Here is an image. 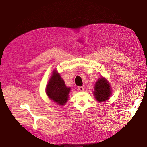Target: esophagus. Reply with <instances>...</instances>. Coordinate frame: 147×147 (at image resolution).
<instances>
[{
  "label": "esophagus",
  "instance_id": "obj_1",
  "mask_svg": "<svg viewBox=\"0 0 147 147\" xmlns=\"http://www.w3.org/2000/svg\"><path fill=\"white\" fill-rule=\"evenodd\" d=\"M78 88L79 91H84V88H83V86H79Z\"/></svg>",
  "mask_w": 147,
  "mask_h": 147
}]
</instances>
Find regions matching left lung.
Returning <instances> with one entry per match:
<instances>
[{"label": "left lung", "instance_id": "1", "mask_svg": "<svg viewBox=\"0 0 147 147\" xmlns=\"http://www.w3.org/2000/svg\"><path fill=\"white\" fill-rule=\"evenodd\" d=\"M94 91L93 95L94 98L100 102L107 100L112 95V90L109 81L105 77L101 76L94 84Z\"/></svg>", "mask_w": 147, "mask_h": 147}]
</instances>
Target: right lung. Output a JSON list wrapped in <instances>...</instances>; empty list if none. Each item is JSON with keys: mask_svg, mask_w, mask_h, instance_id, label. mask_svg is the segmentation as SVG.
Segmentation results:
<instances>
[{"mask_svg": "<svg viewBox=\"0 0 147 147\" xmlns=\"http://www.w3.org/2000/svg\"><path fill=\"white\" fill-rule=\"evenodd\" d=\"M71 88L65 84L60 74L55 69L52 72L46 86V94L49 99L59 105H64L67 102Z\"/></svg>", "mask_w": 147, "mask_h": 147, "instance_id": "add662e5", "label": "right lung"}]
</instances>
